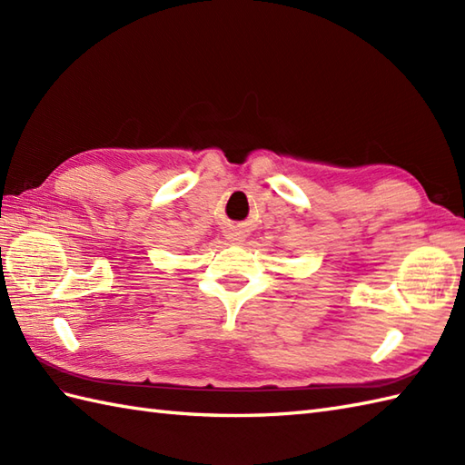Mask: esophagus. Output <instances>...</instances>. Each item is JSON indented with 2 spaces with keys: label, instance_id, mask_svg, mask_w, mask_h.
<instances>
[{
  "label": "esophagus",
  "instance_id": "34e87169",
  "mask_svg": "<svg viewBox=\"0 0 465 465\" xmlns=\"http://www.w3.org/2000/svg\"><path fill=\"white\" fill-rule=\"evenodd\" d=\"M240 235H242L240 232H235V230H233V232H230V233H227V238H230L232 242H240V240H242V238H240Z\"/></svg>",
  "mask_w": 465,
  "mask_h": 465
}]
</instances>
